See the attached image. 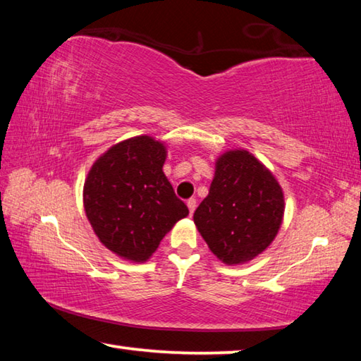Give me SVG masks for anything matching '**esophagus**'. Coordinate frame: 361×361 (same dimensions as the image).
Wrapping results in <instances>:
<instances>
[{
	"instance_id": "1",
	"label": "esophagus",
	"mask_w": 361,
	"mask_h": 361,
	"mask_svg": "<svg viewBox=\"0 0 361 361\" xmlns=\"http://www.w3.org/2000/svg\"><path fill=\"white\" fill-rule=\"evenodd\" d=\"M186 204H188V209H189V213H191V215H192V213H194V210H195V205H197V202H195V199H189Z\"/></svg>"
}]
</instances>
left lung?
<instances>
[{
	"instance_id": "obj_1",
	"label": "left lung",
	"mask_w": 361,
	"mask_h": 361,
	"mask_svg": "<svg viewBox=\"0 0 361 361\" xmlns=\"http://www.w3.org/2000/svg\"><path fill=\"white\" fill-rule=\"evenodd\" d=\"M283 210V192L274 175L248 151L237 149L218 159L194 223L213 255L226 264H240L271 245Z\"/></svg>"
}]
</instances>
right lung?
Wrapping results in <instances>:
<instances>
[{
  "label": "right lung",
  "instance_id": "obj_1",
  "mask_svg": "<svg viewBox=\"0 0 361 361\" xmlns=\"http://www.w3.org/2000/svg\"><path fill=\"white\" fill-rule=\"evenodd\" d=\"M167 151L151 137L109 148L84 183V209L97 237L121 258L143 262L164 235L188 216L162 172Z\"/></svg>",
  "mask_w": 361,
  "mask_h": 361
}]
</instances>
